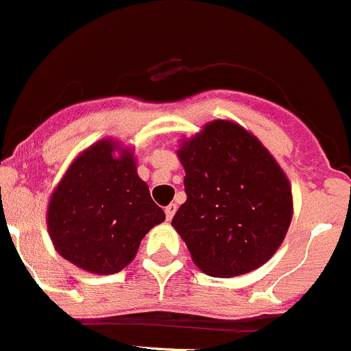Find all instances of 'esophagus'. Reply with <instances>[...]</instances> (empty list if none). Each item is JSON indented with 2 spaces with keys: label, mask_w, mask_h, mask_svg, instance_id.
<instances>
[{
  "label": "esophagus",
  "mask_w": 351,
  "mask_h": 351,
  "mask_svg": "<svg viewBox=\"0 0 351 351\" xmlns=\"http://www.w3.org/2000/svg\"><path fill=\"white\" fill-rule=\"evenodd\" d=\"M166 218H168V220H171L173 216H175V213H176V204H169V206H166Z\"/></svg>",
  "instance_id": "obj_1"
}]
</instances>
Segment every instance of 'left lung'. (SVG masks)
I'll use <instances>...</instances> for the list:
<instances>
[{
    "label": "left lung",
    "instance_id": "8db88e82",
    "mask_svg": "<svg viewBox=\"0 0 351 351\" xmlns=\"http://www.w3.org/2000/svg\"><path fill=\"white\" fill-rule=\"evenodd\" d=\"M178 157L186 201L171 225L194 263L211 277H235L270 260L289 228L293 195L260 140L218 119L183 140Z\"/></svg>",
    "mask_w": 351,
    "mask_h": 351
}]
</instances>
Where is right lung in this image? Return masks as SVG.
Wrapping results in <instances>:
<instances>
[{"label":"right lung","instance_id":"obj_1","mask_svg":"<svg viewBox=\"0 0 351 351\" xmlns=\"http://www.w3.org/2000/svg\"><path fill=\"white\" fill-rule=\"evenodd\" d=\"M100 140L71 165L48 206V232L60 256L91 274L110 275L135 258L147 232L165 221L133 152Z\"/></svg>","mask_w":351,"mask_h":351}]
</instances>
